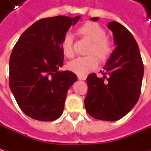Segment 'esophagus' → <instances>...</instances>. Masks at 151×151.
<instances>
[{"label":"esophagus","instance_id":"esophagus-1","mask_svg":"<svg viewBox=\"0 0 151 151\" xmlns=\"http://www.w3.org/2000/svg\"><path fill=\"white\" fill-rule=\"evenodd\" d=\"M78 79L81 81H85L86 80V76H78Z\"/></svg>","mask_w":151,"mask_h":151}]
</instances>
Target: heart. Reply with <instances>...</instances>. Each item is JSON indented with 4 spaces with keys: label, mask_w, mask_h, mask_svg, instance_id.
Wrapping results in <instances>:
<instances>
[{
    "label": "heart",
    "mask_w": 151,
    "mask_h": 151,
    "mask_svg": "<svg viewBox=\"0 0 151 151\" xmlns=\"http://www.w3.org/2000/svg\"><path fill=\"white\" fill-rule=\"evenodd\" d=\"M77 33L82 38L91 41L87 50L88 56L79 57L68 64V69L79 76H84L94 70L98 65V59L105 62L113 52V44L106 38L105 29L96 22H87L77 29ZM61 50L63 55L70 59L74 56L73 38L71 35L67 34L61 43ZM96 56L98 57H96Z\"/></svg>",
    "instance_id": "heart-1"
}]
</instances>
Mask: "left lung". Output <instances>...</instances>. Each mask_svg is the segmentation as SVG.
<instances>
[{
	"label": "left lung",
	"mask_w": 151,
	"mask_h": 151,
	"mask_svg": "<svg viewBox=\"0 0 151 151\" xmlns=\"http://www.w3.org/2000/svg\"><path fill=\"white\" fill-rule=\"evenodd\" d=\"M97 21L98 17H91ZM114 50L98 78L96 73L86 78L88 86L84 103L86 112L99 120L116 121L130 111L139 98L144 65L134 38L124 26L111 22Z\"/></svg>",
	"instance_id": "obj_1"
}]
</instances>
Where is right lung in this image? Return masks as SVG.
Masks as SVG:
<instances>
[{"mask_svg":"<svg viewBox=\"0 0 151 151\" xmlns=\"http://www.w3.org/2000/svg\"><path fill=\"white\" fill-rule=\"evenodd\" d=\"M75 17L42 18L29 27L15 44L9 61V85L21 110L38 121H53L63 113L75 73L59 71L64 64L61 43Z\"/></svg>","mask_w":151,"mask_h":151,"instance_id":"right-lung-1","label":"right lung"}]
</instances>
